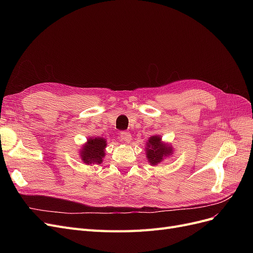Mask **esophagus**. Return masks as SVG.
Returning a JSON list of instances; mask_svg holds the SVG:
<instances>
[{"mask_svg":"<svg viewBox=\"0 0 253 253\" xmlns=\"http://www.w3.org/2000/svg\"><path fill=\"white\" fill-rule=\"evenodd\" d=\"M119 138H120L121 142L128 143V142H131V140H132V135L129 134L128 132H121Z\"/></svg>","mask_w":253,"mask_h":253,"instance_id":"obj_1","label":"esophagus"}]
</instances>
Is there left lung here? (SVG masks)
Instances as JSON below:
<instances>
[{"label":"left lung","instance_id":"8db88e82","mask_svg":"<svg viewBox=\"0 0 253 253\" xmlns=\"http://www.w3.org/2000/svg\"><path fill=\"white\" fill-rule=\"evenodd\" d=\"M145 143H147V148L144 150L145 155H147L151 166L159 165L174 153L172 144L164 142L162 140V136L159 135L151 136Z\"/></svg>","mask_w":253,"mask_h":253}]
</instances>
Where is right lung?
Segmentation results:
<instances>
[{
    "instance_id": "right-lung-1",
    "label": "right lung",
    "mask_w": 253,
    "mask_h": 253,
    "mask_svg": "<svg viewBox=\"0 0 253 253\" xmlns=\"http://www.w3.org/2000/svg\"><path fill=\"white\" fill-rule=\"evenodd\" d=\"M108 145L106 139L102 137H89L80 149V158L85 165H99L103 162L105 148Z\"/></svg>"
}]
</instances>
